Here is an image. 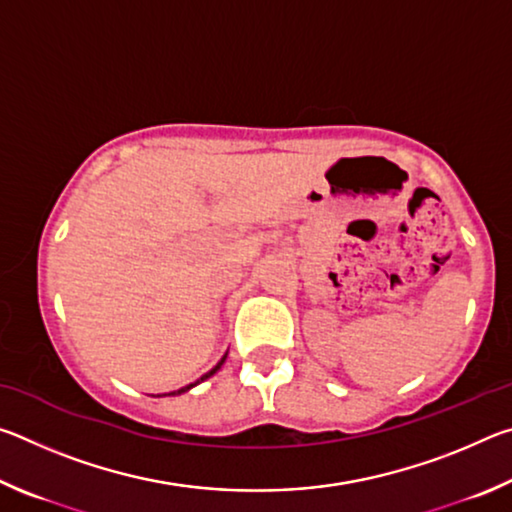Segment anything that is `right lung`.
Wrapping results in <instances>:
<instances>
[{
	"mask_svg": "<svg viewBox=\"0 0 512 512\" xmlns=\"http://www.w3.org/2000/svg\"><path fill=\"white\" fill-rule=\"evenodd\" d=\"M223 361H225V357L219 361V363H216V366L210 370V372H205V375L201 377V379H198V381H203V379H207V377H212L214 375V372L216 370H219L221 366H223ZM198 381H196V384H198ZM196 384H189V386H185V388H180V391H173V393H169V395H180V393H185V391H189V388H192V386H196Z\"/></svg>",
	"mask_w": 512,
	"mask_h": 512,
	"instance_id": "obj_1",
	"label": "right lung"
}]
</instances>
